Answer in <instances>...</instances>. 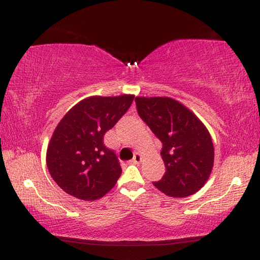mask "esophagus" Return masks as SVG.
I'll return each mask as SVG.
<instances>
[{
    "label": "esophagus",
    "instance_id": "obj_1",
    "mask_svg": "<svg viewBox=\"0 0 260 260\" xmlns=\"http://www.w3.org/2000/svg\"><path fill=\"white\" fill-rule=\"evenodd\" d=\"M142 160V155H141L140 152H136L134 155V158L131 160V162H133V164H139V162Z\"/></svg>",
    "mask_w": 260,
    "mask_h": 260
}]
</instances>
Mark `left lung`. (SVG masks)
I'll return each instance as SVG.
<instances>
[{
	"label": "left lung",
	"mask_w": 260,
	"mask_h": 260,
	"mask_svg": "<svg viewBox=\"0 0 260 260\" xmlns=\"http://www.w3.org/2000/svg\"><path fill=\"white\" fill-rule=\"evenodd\" d=\"M142 120L162 143L165 175L153 182L170 197L190 196L204 186L213 169L214 148L208 128L191 110L171 98H135Z\"/></svg>",
	"instance_id": "8db88e82"
}]
</instances>
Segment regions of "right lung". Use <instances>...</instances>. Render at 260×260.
<instances>
[{"label": "right lung", "instance_id": "1", "mask_svg": "<svg viewBox=\"0 0 260 260\" xmlns=\"http://www.w3.org/2000/svg\"><path fill=\"white\" fill-rule=\"evenodd\" d=\"M134 95L90 96L61 118L47 148L54 181L79 200L95 201L111 190L121 167L103 138L129 109Z\"/></svg>", "mask_w": 260, "mask_h": 260}]
</instances>
